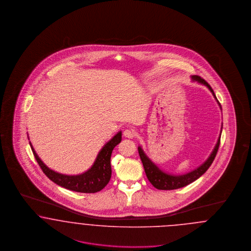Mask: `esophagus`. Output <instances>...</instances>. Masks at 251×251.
<instances>
[{
	"label": "esophagus",
	"instance_id": "obj_1",
	"mask_svg": "<svg viewBox=\"0 0 251 251\" xmlns=\"http://www.w3.org/2000/svg\"><path fill=\"white\" fill-rule=\"evenodd\" d=\"M124 136L126 138H128V139H133L136 136V133H135V131L131 129V128H126V130L124 131Z\"/></svg>",
	"mask_w": 251,
	"mask_h": 251
}]
</instances>
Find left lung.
Wrapping results in <instances>:
<instances>
[{
  "label": "left lung",
  "mask_w": 251,
  "mask_h": 251,
  "mask_svg": "<svg viewBox=\"0 0 251 251\" xmlns=\"http://www.w3.org/2000/svg\"><path fill=\"white\" fill-rule=\"evenodd\" d=\"M192 79L196 80L200 83L204 84L205 86H207L209 90L213 93V96L216 98V95H215L213 89L208 84V82L205 79H203L202 77H201L200 76H192ZM219 144H220V137L218 138V143H217V145H216L215 149L213 150L212 153L210 154L207 160L201 166L197 168L196 170L192 171L191 173H188L186 175H171L165 174L155 166V164H153L148 158V156L143 152L142 147H139L138 150H139L140 157L142 159L145 174H146L148 180L150 181V183L155 188L160 189V190H173V189L181 188V187H184L185 185L191 184L192 182L196 181L198 178H200L201 175H203L209 169L211 164L213 163V161H214V159L217 155V153H218Z\"/></svg>",
  "instance_id": "left-lung-1"
}]
</instances>
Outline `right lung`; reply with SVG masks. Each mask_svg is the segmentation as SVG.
Masks as SVG:
<instances>
[{"instance_id": "add662e5", "label": "right lung", "mask_w": 251, "mask_h": 251, "mask_svg": "<svg viewBox=\"0 0 251 251\" xmlns=\"http://www.w3.org/2000/svg\"><path fill=\"white\" fill-rule=\"evenodd\" d=\"M122 140V132H118L109 142H107L101 151L98 153V157L94 165L87 172L82 175H65L55 173L49 169L41 161L38 155L33 150L30 142L33 155L40 166L44 174L47 175L55 184H57L66 189L80 192V193H96L103 189L110 180L111 177V167H110V155L113 148L119 144Z\"/></svg>"}]
</instances>
